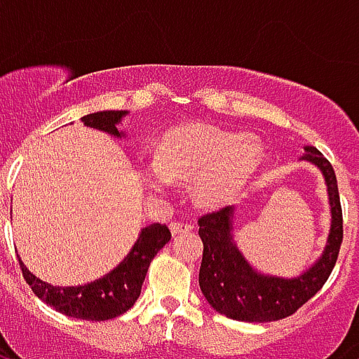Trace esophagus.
I'll use <instances>...</instances> for the list:
<instances>
[{
    "instance_id": "1",
    "label": "esophagus",
    "mask_w": 359,
    "mask_h": 359,
    "mask_svg": "<svg viewBox=\"0 0 359 359\" xmlns=\"http://www.w3.org/2000/svg\"><path fill=\"white\" fill-rule=\"evenodd\" d=\"M194 226L192 224H188V222H180V220H175L171 222V232L172 236H179V233H188L192 232Z\"/></svg>"
}]
</instances>
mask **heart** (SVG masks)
I'll list each match as a JSON object with an SVG mask.
<instances>
[{
	"label": "heart",
	"mask_w": 359,
	"mask_h": 359,
	"mask_svg": "<svg viewBox=\"0 0 359 359\" xmlns=\"http://www.w3.org/2000/svg\"><path fill=\"white\" fill-rule=\"evenodd\" d=\"M261 159V148L241 135L213 127L190 126L167 135L142 167V179L163 190L169 179L194 180V192L207 205H219L232 198Z\"/></svg>",
	"instance_id": "1"
}]
</instances>
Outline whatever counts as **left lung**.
<instances>
[{
  "mask_svg": "<svg viewBox=\"0 0 359 359\" xmlns=\"http://www.w3.org/2000/svg\"><path fill=\"white\" fill-rule=\"evenodd\" d=\"M308 161L318 165L325 177L331 203V232L325 251L314 266L293 280L255 272L232 240L233 207H222L198 219L203 241L200 287L207 302L230 320L276 321L294 314L314 297L335 268L342 243V207L337 175L327 158L306 146Z\"/></svg>",
  "mask_w": 359,
  "mask_h": 359,
  "instance_id": "obj_1",
  "label": "left lung"
}]
</instances>
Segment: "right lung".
<instances>
[{
  "instance_id": "1",
  "label": "right lung",
  "mask_w": 359,
  "mask_h": 359,
  "mask_svg": "<svg viewBox=\"0 0 359 359\" xmlns=\"http://www.w3.org/2000/svg\"><path fill=\"white\" fill-rule=\"evenodd\" d=\"M126 114V110L97 112L83 116L81 121L87 127L104 131L114 137H121L116 126ZM169 240H171V230L165 224L156 222V224L146 226L140 232L131 253L127 255L121 264H118L104 278L85 283V285H78V287L49 285L32 274L30 270L24 266L22 261H18V264H20L26 283L45 304H49L60 314L70 316V318L106 321L121 316L137 302L150 262L154 261L158 251H161L163 245L169 243Z\"/></svg>"
}]
</instances>
